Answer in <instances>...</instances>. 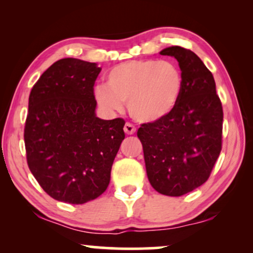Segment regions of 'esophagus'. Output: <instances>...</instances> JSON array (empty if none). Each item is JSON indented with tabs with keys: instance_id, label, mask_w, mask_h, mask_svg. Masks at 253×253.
<instances>
[{
	"instance_id": "34e87169",
	"label": "esophagus",
	"mask_w": 253,
	"mask_h": 253,
	"mask_svg": "<svg viewBox=\"0 0 253 253\" xmlns=\"http://www.w3.org/2000/svg\"><path fill=\"white\" fill-rule=\"evenodd\" d=\"M123 130H124V132H126V134H133L134 132H136V127H134L132 124H130V123L124 124Z\"/></svg>"
}]
</instances>
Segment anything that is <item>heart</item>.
Returning <instances> with one entry per match:
<instances>
[{"label": "heart", "mask_w": 253, "mask_h": 253, "mask_svg": "<svg viewBox=\"0 0 253 253\" xmlns=\"http://www.w3.org/2000/svg\"><path fill=\"white\" fill-rule=\"evenodd\" d=\"M184 88V77L170 61L132 60L120 63L106 75V86L94 88V98L108 112L129 114L141 123H157L174 112Z\"/></svg>", "instance_id": "b5f03b06"}]
</instances>
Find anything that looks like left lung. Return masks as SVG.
Instances as JSON below:
<instances>
[{"instance_id": "left-lung-1", "label": "left lung", "mask_w": 253, "mask_h": 253, "mask_svg": "<svg viewBox=\"0 0 253 253\" xmlns=\"http://www.w3.org/2000/svg\"><path fill=\"white\" fill-rule=\"evenodd\" d=\"M160 54L177 60L184 88L174 112L143 124L137 136L151 185L161 195L179 197L209 179L221 152L223 112L212 72L193 51L171 46Z\"/></svg>"}]
</instances>
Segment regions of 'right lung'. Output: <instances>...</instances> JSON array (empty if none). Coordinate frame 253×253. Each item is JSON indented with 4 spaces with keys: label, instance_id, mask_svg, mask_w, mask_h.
Masks as SVG:
<instances>
[{
    "label": "right lung",
    "instance_id": "add662e5",
    "mask_svg": "<svg viewBox=\"0 0 253 253\" xmlns=\"http://www.w3.org/2000/svg\"><path fill=\"white\" fill-rule=\"evenodd\" d=\"M96 63L62 58L33 86L25 123L27 164L51 198L85 204L106 191L124 137L122 119L96 116Z\"/></svg>",
    "mask_w": 253,
    "mask_h": 253
}]
</instances>
